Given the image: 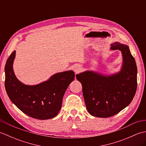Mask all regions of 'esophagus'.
<instances>
[{
    "mask_svg": "<svg viewBox=\"0 0 146 146\" xmlns=\"http://www.w3.org/2000/svg\"><path fill=\"white\" fill-rule=\"evenodd\" d=\"M73 70L75 72V73H78L79 72H80V71L82 70V67L79 66V65H75V66L73 67Z\"/></svg>",
    "mask_w": 146,
    "mask_h": 146,
    "instance_id": "esophagus-1",
    "label": "esophagus"
}]
</instances>
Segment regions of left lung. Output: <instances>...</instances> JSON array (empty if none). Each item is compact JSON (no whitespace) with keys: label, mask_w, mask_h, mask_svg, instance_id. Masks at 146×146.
<instances>
[{"label":"left lung","mask_w":146,"mask_h":146,"mask_svg":"<svg viewBox=\"0 0 146 146\" xmlns=\"http://www.w3.org/2000/svg\"><path fill=\"white\" fill-rule=\"evenodd\" d=\"M110 49L122 52L123 64L120 72L105 76L86 71L76 75L82 83L86 108L97 117H110L120 112L131 104L137 90V66L129 46L115 42Z\"/></svg>","instance_id":"8db88e82"}]
</instances>
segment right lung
I'll list each match as a JSON object with an SVG mask.
<instances>
[{
	"instance_id": "1",
	"label": "right lung",
	"mask_w": 146,
	"mask_h": 146,
	"mask_svg": "<svg viewBox=\"0 0 146 146\" xmlns=\"http://www.w3.org/2000/svg\"><path fill=\"white\" fill-rule=\"evenodd\" d=\"M15 51L5 66V88L10 100L27 115L39 120L56 117L60 110L68 86L75 78L73 71L52 75L47 81L36 85H26L19 81L13 70Z\"/></svg>"
}]
</instances>
